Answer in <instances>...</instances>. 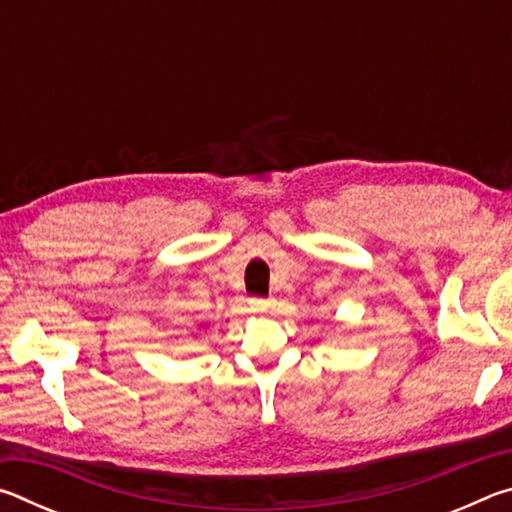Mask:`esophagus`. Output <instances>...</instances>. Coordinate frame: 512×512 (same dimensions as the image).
Here are the masks:
<instances>
[{
  "label": "esophagus",
  "mask_w": 512,
  "mask_h": 512,
  "mask_svg": "<svg viewBox=\"0 0 512 512\" xmlns=\"http://www.w3.org/2000/svg\"><path fill=\"white\" fill-rule=\"evenodd\" d=\"M271 305H273L271 298H250V309L253 311H266L271 309Z\"/></svg>",
  "instance_id": "34e87169"
}]
</instances>
